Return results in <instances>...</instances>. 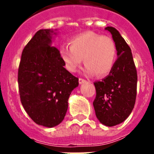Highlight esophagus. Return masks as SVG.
<instances>
[{"mask_svg": "<svg viewBox=\"0 0 154 154\" xmlns=\"http://www.w3.org/2000/svg\"><path fill=\"white\" fill-rule=\"evenodd\" d=\"M86 80L82 79V78H79V83L80 84H84V83H86Z\"/></svg>", "mask_w": 154, "mask_h": 154, "instance_id": "obj_1", "label": "esophagus"}]
</instances>
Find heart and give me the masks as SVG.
Returning a JSON list of instances; mask_svg holds the SVG:
<instances>
[{
  "instance_id": "obj_1",
  "label": "heart",
  "mask_w": 154,
  "mask_h": 154,
  "mask_svg": "<svg viewBox=\"0 0 154 154\" xmlns=\"http://www.w3.org/2000/svg\"><path fill=\"white\" fill-rule=\"evenodd\" d=\"M70 47L63 45L60 55L66 69L77 71L84 60V72L97 77L107 76L114 66L117 59V46L109 37L93 32L75 36L69 41Z\"/></svg>"
}]
</instances>
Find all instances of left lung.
Segmentation results:
<instances>
[{"instance_id":"1","label":"left lung","mask_w":154,"mask_h":154,"mask_svg":"<svg viewBox=\"0 0 154 154\" xmlns=\"http://www.w3.org/2000/svg\"><path fill=\"white\" fill-rule=\"evenodd\" d=\"M112 34L117 46V59L107 77L95 82L94 107L97 118L106 126L121 124L129 117L135 105L137 75L131 49L115 28L105 29Z\"/></svg>"}]
</instances>
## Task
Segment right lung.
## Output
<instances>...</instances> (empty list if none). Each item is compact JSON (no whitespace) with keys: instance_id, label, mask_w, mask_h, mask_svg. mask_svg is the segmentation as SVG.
I'll use <instances>...</instances> for the list:
<instances>
[{"instance_id":"right-lung-1","label":"right lung","mask_w":154,"mask_h":154,"mask_svg":"<svg viewBox=\"0 0 154 154\" xmlns=\"http://www.w3.org/2000/svg\"><path fill=\"white\" fill-rule=\"evenodd\" d=\"M57 31H37L23 49L18 69L23 107L35 123L48 128L64 120L70 94L79 85L64 67L59 50L52 46Z\"/></svg>"}]
</instances>
